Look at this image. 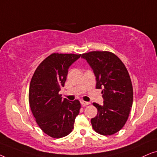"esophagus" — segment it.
<instances>
[{
	"label": "esophagus",
	"instance_id": "esophagus-1",
	"mask_svg": "<svg viewBox=\"0 0 157 157\" xmlns=\"http://www.w3.org/2000/svg\"><path fill=\"white\" fill-rule=\"evenodd\" d=\"M91 104L90 102H88V101H81V104L83 106H87V105H89Z\"/></svg>",
	"mask_w": 157,
	"mask_h": 157
}]
</instances>
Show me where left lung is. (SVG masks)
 I'll return each mask as SVG.
<instances>
[{
	"label": "left lung",
	"mask_w": 157,
	"mask_h": 157,
	"mask_svg": "<svg viewBox=\"0 0 157 157\" xmlns=\"http://www.w3.org/2000/svg\"><path fill=\"white\" fill-rule=\"evenodd\" d=\"M83 59L94 71L96 89H102L104 104L93 105L98 113L91 119L92 127L98 134L108 136L121 129L127 121L133 104V87L126 66L114 53L91 51Z\"/></svg>",
	"instance_id": "left-lung-1"
}]
</instances>
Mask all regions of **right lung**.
I'll return each mask as SVG.
<instances>
[{
  "label": "right lung",
  "mask_w": 157,
  "mask_h": 157,
  "mask_svg": "<svg viewBox=\"0 0 157 157\" xmlns=\"http://www.w3.org/2000/svg\"><path fill=\"white\" fill-rule=\"evenodd\" d=\"M81 56L52 53L39 64L31 78L29 99L32 113L43 132L53 138L69 134L79 113V101L62 98L59 91L65 84L70 66Z\"/></svg>",
  "instance_id": "right-lung-1"
}]
</instances>
